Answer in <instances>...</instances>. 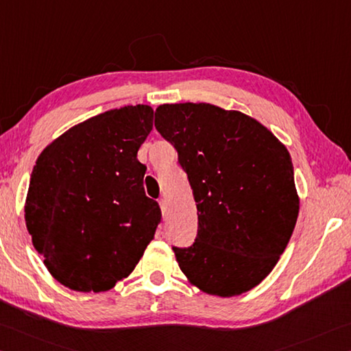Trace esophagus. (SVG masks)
<instances>
[{"label": "esophagus", "mask_w": 351, "mask_h": 351, "mask_svg": "<svg viewBox=\"0 0 351 351\" xmlns=\"http://www.w3.org/2000/svg\"><path fill=\"white\" fill-rule=\"evenodd\" d=\"M160 208H162V214H163V217H166V202L162 199L160 200Z\"/></svg>", "instance_id": "1"}]
</instances>
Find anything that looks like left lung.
Segmentation results:
<instances>
[{"label": "left lung", "instance_id": "left-lung-1", "mask_svg": "<svg viewBox=\"0 0 351 351\" xmlns=\"http://www.w3.org/2000/svg\"><path fill=\"white\" fill-rule=\"evenodd\" d=\"M156 129L176 147L197 205V236L172 247L202 291L231 298L271 273L299 214L287 147L251 117L208 103L162 104Z\"/></svg>", "mask_w": 351, "mask_h": 351}]
</instances>
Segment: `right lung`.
I'll return each mask as SVG.
<instances>
[{
  "mask_svg": "<svg viewBox=\"0 0 351 351\" xmlns=\"http://www.w3.org/2000/svg\"><path fill=\"white\" fill-rule=\"evenodd\" d=\"M146 104L110 109L71 128L40 154L24 217L35 250L60 284L106 291L129 276L162 211L145 194L138 147L152 131Z\"/></svg>",
  "mask_w": 351,
  "mask_h": 351,
  "instance_id": "1",
  "label": "right lung"
}]
</instances>
